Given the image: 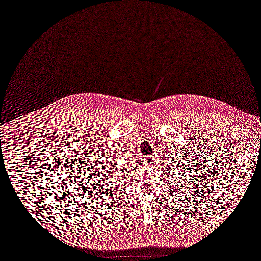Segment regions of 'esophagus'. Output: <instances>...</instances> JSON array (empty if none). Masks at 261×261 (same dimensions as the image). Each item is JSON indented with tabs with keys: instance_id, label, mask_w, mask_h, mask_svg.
I'll use <instances>...</instances> for the list:
<instances>
[{
	"instance_id": "1",
	"label": "esophagus",
	"mask_w": 261,
	"mask_h": 261,
	"mask_svg": "<svg viewBox=\"0 0 261 261\" xmlns=\"http://www.w3.org/2000/svg\"><path fill=\"white\" fill-rule=\"evenodd\" d=\"M153 155H149V156H147L146 159H145V161H146V163L147 164H152L153 163Z\"/></svg>"
}]
</instances>
